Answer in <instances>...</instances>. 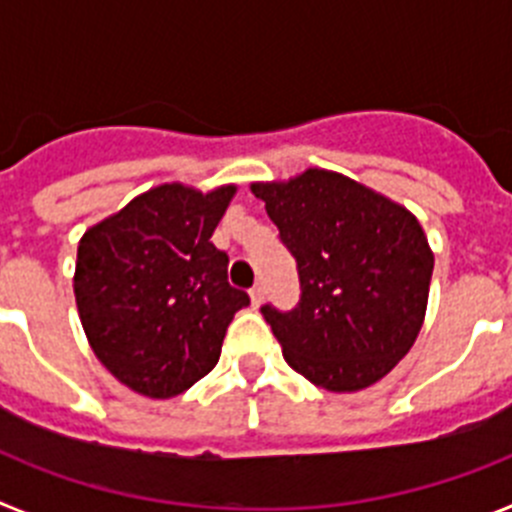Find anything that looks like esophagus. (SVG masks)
<instances>
[{
	"label": "esophagus",
	"instance_id": "1",
	"mask_svg": "<svg viewBox=\"0 0 512 512\" xmlns=\"http://www.w3.org/2000/svg\"><path fill=\"white\" fill-rule=\"evenodd\" d=\"M248 297H251L253 307H259L261 302H264V287H261V284H256V287H251V292H248Z\"/></svg>",
	"mask_w": 512,
	"mask_h": 512
}]
</instances>
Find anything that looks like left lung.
I'll return each instance as SVG.
<instances>
[{
	"instance_id": "left-lung-1",
	"label": "left lung",
	"mask_w": 512,
	"mask_h": 512,
	"mask_svg": "<svg viewBox=\"0 0 512 512\" xmlns=\"http://www.w3.org/2000/svg\"><path fill=\"white\" fill-rule=\"evenodd\" d=\"M300 269L292 312L261 307L282 356L328 392H359L405 359L425 320L433 251L418 217L338 171L253 182Z\"/></svg>"
}]
</instances>
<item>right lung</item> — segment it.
Masks as SVG:
<instances>
[{"label": "right lung", "instance_id": "1", "mask_svg": "<svg viewBox=\"0 0 512 512\" xmlns=\"http://www.w3.org/2000/svg\"><path fill=\"white\" fill-rule=\"evenodd\" d=\"M235 189L158 184L81 235V328L104 369L138 395L169 400L210 374L230 320L251 302L230 287L228 253L210 241Z\"/></svg>", "mask_w": 512, "mask_h": 512}]
</instances>
